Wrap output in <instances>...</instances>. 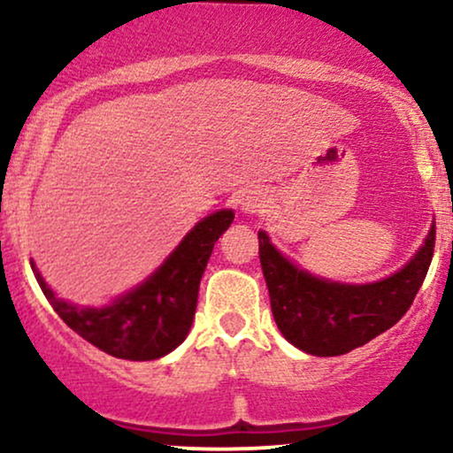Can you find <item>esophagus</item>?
<instances>
[{
  "label": "esophagus",
  "instance_id": "esophagus-1",
  "mask_svg": "<svg viewBox=\"0 0 453 453\" xmlns=\"http://www.w3.org/2000/svg\"><path fill=\"white\" fill-rule=\"evenodd\" d=\"M238 204H241V211L244 215H257V212H264L270 209L273 197L262 189H247L242 191L241 197H238Z\"/></svg>",
  "mask_w": 453,
  "mask_h": 453
}]
</instances>
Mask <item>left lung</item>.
Listing matches in <instances>:
<instances>
[{
	"label": "left lung",
	"mask_w": 453,
	"mask_h": 453,
	"mask_svg": "<svg viewBox=\"0 0 453 453\" xmlns=\"http://www.w3.org/2000/svg\"><path fill=\"white\" fill-rule=\"evenodd\" d=\"M434 221L403 268L372 283H341L311 274L259 238V262L280 334L311 356L332 357L366 345L409 311L434 251Z\"/></svg>",
	"instance_id": "1"
}]
</instances>
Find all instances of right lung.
Wrapping results in <instances>:
<instances>
[{
  "label": "right lung",
  "instance_id": "1",
  "mask_svg": "<svg viewBox=\"0 0 453 453\" xmlns=\"http://www.w3.org/2000/svg\"><path fill=\"white\" fill-rule=\"evenodd\" d=\"M234 221L221 209L197 221L150 277L106 306H81L59 298L31 259L38 285L55 313L97 349L121 360H157L174 351L194 324L197 289L212 247Z\"/></svg>",
  "mask_w": 453,
  "mask_h": 453
}]
</instances>
